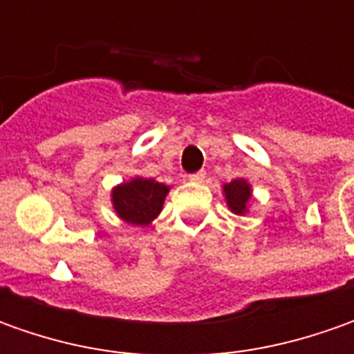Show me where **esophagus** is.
I'll list each match as a JSON object with an SVG mask.
<instances>
[{"label":"esophagus","instance_id":"esophagus-1","mask_svg":"<svg viewBox=\"0 0 354 354\" xmlns=\"http://www.w3.org/2000/svg\"><path fill=\"white\" fill-rule=\"evenodd\" d=\"M189 179H191V181H197V183H201V181L205 179V171L201 169V171H195V173H191V175H189Z\"/></svg>","mask_w":354,"mask_h":354}]
</instances>
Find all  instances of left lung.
<instances>
[{
  "instance_id": "8db88e82",
  "label": "left lung",
  "mask_w": 354,
  "mask_h": 354,
  "mask_svg": "<svg viewBox=\"0 0 354 354\" xmlns=\"http://www.w3.org/2000/svg\"><path fill=\"white\" fill-rule=\"evenodd\" d=\"M225 195L230 211L234 214H244L248 198H250V185L246 183L244 179H234V181L225 185Z\"/></svg>"
}]
</instances>
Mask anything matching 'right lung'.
I'll return each instance as SVG.
<instances>
[{
	"label": "right lung",
	"instance_id": "1",
	"mask_svg": "<svg viewBox=\"0 0 354 354\" xmlns=\"http://www.w3.org/2000/svg\"><path fill=\"white\" fill-rule=\"evenodd\" d=\"M169 187L156 179L136 177L129 183L120 185L112 193V203L116 212L129 225L145 226L156 218Z\"/></svg>",
	"mask_w": 354,
	"mask_h": 354
}]
</instances>
